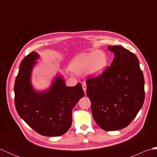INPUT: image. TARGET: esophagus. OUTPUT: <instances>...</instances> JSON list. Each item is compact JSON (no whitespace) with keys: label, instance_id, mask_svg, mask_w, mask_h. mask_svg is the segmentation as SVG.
Instances as JSON below:
<instances>
[{"label":"esophagus","instance_id":"34e87169","mask_svg":"<svg viewBox=\"0 0 157 157\" xmlns=\"http://www.w3.org/2000/svg\"><path fill=\"white\" fill-rule=\"evenodd\" d=\"M82 88H83V90H84V92L86 93V84H82Z\"/></svg>","mask_w":157,"mask_h":157}]
</instances>
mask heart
I'll return each mask as SVG.
<instances>
[{
    "mask_svg": "<svg viewBox=\"0 0 157 157\" xmlns=\"http://www.w3.org/2000/svg\"><path fill=\"white\" fill-rule=\"evenodd\" d=\"M107 64L108 58L105 53L100 51H94L76 56L73 62L72 68L78 73L88 69L90 74L96 76L105 71Z\"/></svg>",
    "mask_w": 157,
    "mask_h": 157,
    "instance_id": "obj_1",
    "label": "heart"
}]
</instances>
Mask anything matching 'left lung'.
Wrapping results in <instances>:
<instances>
[{
    "label": "left lung",
    "instance_id": "obj_1",
    "mask_svg": "<svg viewBox=\"0 0 157 157\" xmlns=\"http://www.w3.org/2000/svg\"><path fill=\"white\" fill-rule=\"evenodd\" d=\"M115 54L102 74L87 79L86 94L94 121L105 131L128 126L144 104V79L134 53L119 46H108Z\"/></svg>",
    "mask_w": 157,
    "mask_h": 157
}]
</instances>
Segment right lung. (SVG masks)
Here are the masks:
<instances>
[{
    "instance_id": "obj_1",
    "label": "right lung",
    "mask_w": 157,
    "mask_h": 157,
    "mask_svg": "<svg viewBox=\"0 0 157 157\" xmlns=\"http://www.w3.org/2000/svg\"><path fill=\"white\" fill-rule=\"evenodd\" d=\"M38 57V53L33 51L21 62L14 86L15 108L20 117L38 134L62 136L71 127L72 109L84 92L80 83L66 86L61 75L56 76L48 90L35 91L30 79Z\"/></svg>"
}]
</instances>
